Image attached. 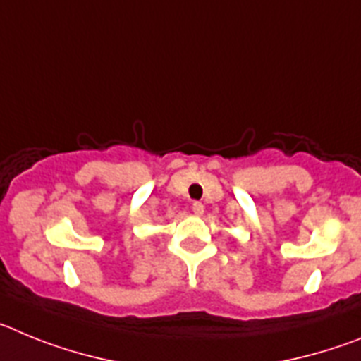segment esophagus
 Returning <instances> with one entry per match:
<instances>
[{
    "instance_id": "obj_1",
    "label": "esophagus",
    "mask_w": 361,
    "mask_h": 361,
    "mask_svg": "<svg viewBox=\"0 0 361 361\" xmlns=\"http://www.w3.org/2000/svg\"><path fill=\"white\" fill-rule=\"evenodd\" d=\"M191 212L195 213V215H202V213H204V204L202 202H193V206H191Z\"/></svg>"
}]
</instances>
